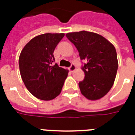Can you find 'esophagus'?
I'll return each instance as SVG.
<instances>
[{
  "label": "esophagus",
  "instance_id": "1",
  "mask_svg": "<svg viewBox=\"0 0 135 135\" xmlns=\"http://www.w3.org/2000/svg\"><path fill=\"white\" fill-rule=\"evenodd\" d=\"M70 70L71 72H73L74 70H75V69H76V67H75V65H72L70 67Z\"/></svg>",
  "mask_w": 135,
  "mask_h": 135
}]
</instances>
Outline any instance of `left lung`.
<instances>
[{
  "mask_svg": "<svg viewBox=\"0 0 135 135\" xmlns=\"http://www.w3.org/2000/svg\"><path fill=\"white\" fill-rule=\"evenodd\" d=\"M66 36L77 48L80 60L86 61L82 68L85 78L78 83L80 92L89 100L101 99L112 88L117 75L114 46L104 36L90 31L70 32Z\"/></svg>",
  "mask_w": 135,
  "mask_h": 135,
  "instance_id": "obj_1",
  "label": "left lung"
}]
</instances>
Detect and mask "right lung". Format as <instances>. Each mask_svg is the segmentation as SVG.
<instances>
[{"label":"right lung","mask_w":135,"mask_h":135,"mask_svg":"<svg viewBox=\"0 0 135 135\" xmlns=\"http://www.w3.org/2000/svg\"><path fill=\"white\" fill-rule=\"evenodd\" d=\"M64 36V33L38 35L21 50L18 59L21 76L28 91L37 99L50 101L61 93L68 70L57 63L53 65V52Z\"/></svg>","instance_id":"right-lung-1"}]
</instances>
